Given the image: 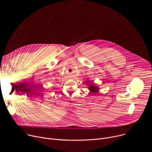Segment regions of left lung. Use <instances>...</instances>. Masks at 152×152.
<instances>
[{"label": "left lung", "instance_id": "1", "mask_svg": "<svg viewBox=\"0 0 152 152\" xmlns=\"http://www.w3.org/2000/svg\"><path fill=\"white\" fill-rule=\"evenodd\" d=\"M86 84L87 86H88L87 87H88L89 90L90 91V92L92 93V94L95 95L99 91V86L94 84V83H91V82L89 81H86Z\"/></svg>", "mask_w": 152, "mask_h": 152}]
</instances>
